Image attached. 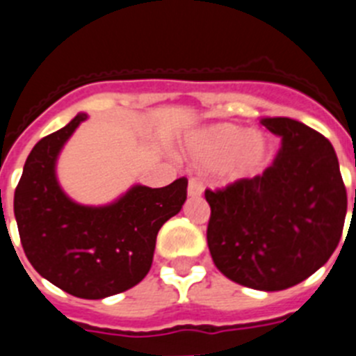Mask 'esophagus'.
<instances>
[{"label":"esophagus","instance_id":"1","mask_svg":"<svg viewBox=\"0 0 356 356\" xmlns=\"http://www.w3.org/2000/svg\"><path fill=\"white\" fill-rule=\"evenodd\" d=\"M187 194H188V197H200L201 194H203V185H201V181L194 180V178L188 181Z\"/></svg>","mask_w":356,"mask_h":356}]
</instances>
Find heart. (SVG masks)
<instances>
[{
  "label": "heart",
  "mask_w": 356,
  "mask_h": 356,
  "mask_svg": "<svg viewBox=\"0 0 356 356\" xmlns=\"http://www.w3.org/2000/svg\"><path fill=\"white\" fill-rule=\"evenodd\" d=\"M185 156L201 169H219L226 184L254 176L269 156V140L234 122H219L185 140Z\"/></svg>",
  "instance_id": "1"
}]
</instances>
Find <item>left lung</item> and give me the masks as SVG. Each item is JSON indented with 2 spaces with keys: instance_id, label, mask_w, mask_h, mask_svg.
I'll return each mask as SVG.
<instances>
[{
  "instance_id": "left-lung-1",
  "label": "left lung",
  "mask_w": 356,
  "mask_h": 356,
  "mask_svg": "<svg viewBox=\"0 0 356 356\" xmlns=\"http://www.w3.org/2000/svg\"><path fill=\"white\" fill-rule=\"evenodd\" d=\"M260 122L282 140L278 155L251 180L207 191V242L226 278L271 292L298 285L328 262L348 197L326 137L289 118Z\"/></svg>"
}]
</instances>
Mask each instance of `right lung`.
<instances>
[{
	"label": "right lung",
	"mask_w": 356,
	"mask_h": 356,
	"mask_svg": "<svg viewBox=\"0 0 356 356\" xmlns=\"http://www.w3.org/2000/svg\"><path fill=\"white\" fill-rule=\"evenodd\" d=\"M87 114L40 139L14 194L26 259L53 285L83 300H103L137 285L149 271L156 235L187 200V180L160 188L131 185L106 205H81L64 193L56 160Z\"/></svg>",
	"instance_id": "1"
}]
</instances>
